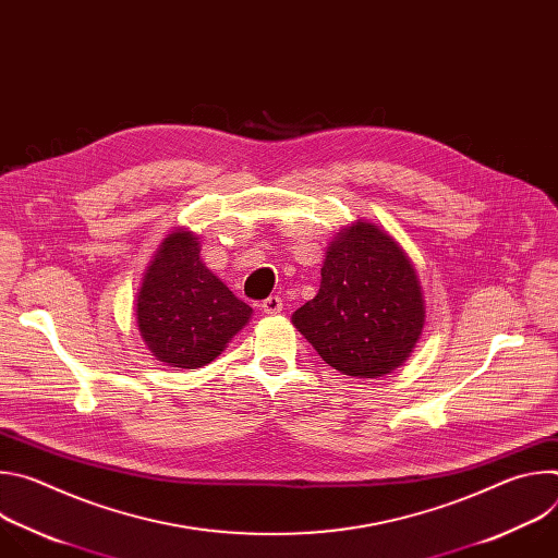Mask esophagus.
Returning <instances> with one entry per match:
<instances>
[{"mask_svg":"<svg viewBox=\"0 0 558 558\" xmlns=\"http://www.w3.org/2000/svg\"><path fill=\"white\" fill-rule=\"evenodd\" d=\"M263 311L265 313H269V315H276V313H280L282 311V298L280 295H269V298H265L263 300Z\"/></svg>","mask_w":558,"mask_h":558,"instance_id":"34e87169","label":"esophagus"}]
</instances>
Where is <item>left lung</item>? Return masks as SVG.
Wrapping results in <instances>:
<instances>
[{"label": "left lung", "instance_id": "8db88e82", "mask_svg": "<svg viewBox=\"0 0 558 558\" xmlns=\"http://www.w3.org/2000/svg\"><path fill=\"white\" fill-rule=\"evenodd\" d=\"M422 287L409 256L373 222L338 233L320 291L291 317L320 357L344 375L381 377L400 366L424 329Z\"/></svg>", "mask_w": 558, "mask_h": 558}]
</instances>
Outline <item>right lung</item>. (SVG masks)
Wrapping results in <instances>:
<instances>
[{"label": "right lung", "mask_w": 558, "mask_h": 558, "mask_svg": "<svg viewBox=\"0 0 558 558\" xmlns=\"http://www.w3.org/2000/svg\"><path fill=\"white\" fill-rule=\"evenodd\" d=\"M250 315L252 306L203 265L198 238L181 229L158 247L136 300V323L147 349L177 368L209 364Z\"/></svg>", "instance_id": "obj_1"}]
</instances>
